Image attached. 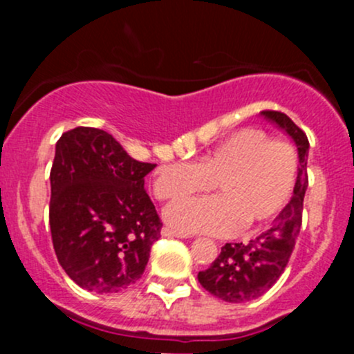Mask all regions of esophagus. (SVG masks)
Masks as SVG:
<instances>
[{
  "instance_id": "1",
  "label": "esophagus",
  "mask_w": 354,
  "mask_h": 354,
  "mask_svg": "<svg viewBox=\"0 0 354 354\" xmlns=\"http://www.w3.org/2000/svg\"><path fill=\"white\" fill-rule=\"evenodd\" d=\"M160 233H162V236H167V238H188V234L187 233H181V231H176V230H173V227H162V231H160Z\"/></svg>"
}]
</instances>
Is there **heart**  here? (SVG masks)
Instances as JSON below:
<instances>
[{"instance_id":"obj_1","label":"heart","mask_w":354,"mask_h":354,"mask_svg":"<svg viewBox=\"0 0 354 354\" xmlns=\"http://www.w3.org/2000/svg\"><path fill=\"white\" fill-rule=\"evenodd\" d=\"M214 183L217 197L185 200L166 209L181 233H253L274 223L298 183V156L291 144L259 128L234 131L197 162L178 160L156 171V198L173 202Z\"/></svg>"}]
</instances>
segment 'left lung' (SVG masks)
<instances>
[{
	"instance_id": "1",
	"label": "left lung",
	"mask_w": 354,
	"mask_h": 354,
	"mask_svg": "<svg viewBox=\"0 0 354 354\" xmlns=\"http://www.w3.org/2000/svg\"><path fill=\"white\" fill-rule=\"evenodd\" d=\"M262 114L295 140L299 157L298 183L291 202L266 233L248 243H226L209 269L198 272V283L203 289L230 303H245L259 298L276 284L286 269L301 230L303 198L308 187V138L305 131L281 111L267 109L262 111Z\"/></svg>"
}]
</instances>
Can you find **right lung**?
Instances as JSON below:
<instances>
[{
	"mask_svg": "<svg viewBox=\"0 0 354 354\" xmlns=\"http://www.w3.org/2000/svg\"><path fill=\"white\" fill-rule=\"evenodd\" d=\"M154 167L99 128L77 127L56 142L49 226L59 266L80 288L118 292L142 277L162 227L144 190Z\"/></svg>",
	"mask_w": 354,
	"mask_h": 354,
	"instance_id": "right-lung-1",
	"label": "right lung"
}]
</instances>
